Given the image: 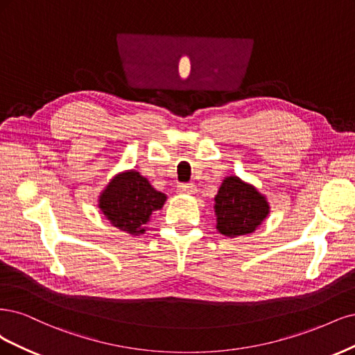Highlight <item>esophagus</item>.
I'll return each mask as SVG.
<instances>
[{
  "label": "esophagus",
  "instance_id": "obj_1",
  "mask_svg": "<svg viewBox=\"0 0 355 355\" xmlns=\"http://www.w3.org/2000/svg\"><path fill=\"white\" fill-rule=\"evenodd\" d=\"M178 190L181 193H186V194H194L196 193V186L193 184V182H181L178 186Z\"/></svg>",
  "mask_w": 355,
  "mask_h": 355
}]
</instances>
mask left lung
<instances>
[{"mask_svg": "<svg viewBox=\"0 0 355 355\" xmlns=\"http://www.w3.org/2000/svg\"><path fill=\"white\" fill-rule=\"evenodd\" d=\"M216 228L227 237L252 233L268 215L266 198L237 177H227L215 196Z\"/></svg>", "mask_w": 355, "mask_h": 355, "instance_id": "obj_1", "label": "left lung"}]
</instances>
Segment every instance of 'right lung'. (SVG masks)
I'll return each instance as SVG.
<instances>
[{
  "label": "right lung",
  "instance_id": "right-lung-1",
  "mask_svg": "<svg viewBox=\"0 0 355 355\" xmlns=\"http://www.w3.org/2000/svg\"><path fill=\"white\" fill-rule=\"evenodd\" d=\"M166 196L156 191L137 171L113 178L100 196V209L119 230L143 234L152 212L161 209Z\"/></svg>",
  "mask_w": 355,
  "mask_h": 355
}]
</instances>
